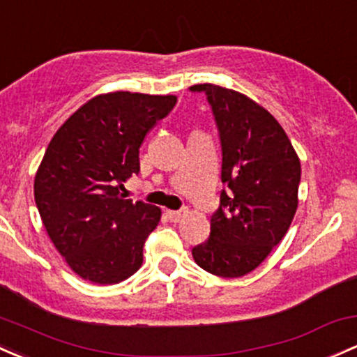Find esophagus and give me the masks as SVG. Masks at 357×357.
I'll return each mask as SVG.
<instances>
[{
    "label": "esophagus",
    "instance_id": "34e87169",
    "mask_svg": "<svg viewBox=\"0 0 357 357\" xmlns=\"http://www.w3.org/2000/svg\"><path fill=\"white\" fill-rule=\"evenodd\" d=\"M188 215V208H179V210H169L167 212V217L172 220V222H179V220H183L185 217Z\"/></svg>",
    "mask_w": 357,
    "mask_h": 357
}]
</instances>
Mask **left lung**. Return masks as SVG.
Here are the masks:
<instances>
[{
    "instance_id": "left-lung-1",
    "label": "left lung",
    "mask_w": 357,
    "mask_h": 357,
    "mask_svg": "<svg viewBox=\"0 0 357 357\" xmlns=\"http://www.w3.org/2000/svg\"><path fill=\"white\" fill-rule=\"evenodd\" d=\"M190 90L204 92L212 107L226 186L208 239L191 255L213 275L243 277L286 236L298 208L301 164L282 126L250 97L212 84Z\"/></svg>"
}]
</instances>
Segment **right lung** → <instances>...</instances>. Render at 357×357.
<instances>
[{
    "mask_svg": "<svg viewBox=\"0 0 357 357\" xmlns=\"http://www.w3.org/2000/svg\"><path fill=\"white\" fill-rule=\"evenodd\" d=\"M174 96L111 92L90 99L47 145L33 197L52 245L82 279L118 284L144 261L160 208L125 200L123 183L140 172V145L176 106Z\"/></svg>",
    "mask_w": 357,
    "mask_h": 357,
    "instance_id": "1",
    "label": "right lung"
}]
</instances>
